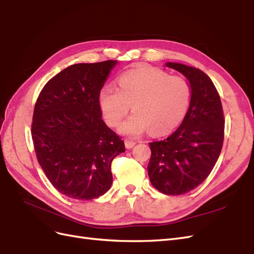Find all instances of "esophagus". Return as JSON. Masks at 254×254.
Returning a JSON list of instances; mask_svg holds the SVG:
<instances>
[{
    "label": "esophagus",
    "mask_w": 254,
    "mask_h": 254,
    "mask_svg": "<svg viewBox=\"0 0 254 254\" xmlns=\"http://www.w3.org/2000/svg\"><path fill=\"white\" fill-rule=\"evenodd\" d=\"M125 144H126V148L127 149H132L134 146H135V144H136V142H134L133 140H126L125 141Z\"/></svg>",
    "instance_id": "obj_1"
}]
</instances>
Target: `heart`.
I'll return each mask as SVG.
<instances>
[{
    "label": "heart",
    "instance_id": "heart-1",
    "mask_svg": "<svg viewBox=\"0 0 254 254\" xmlns=\"http://www.w3.org/2000/svg\"><path fill=\"white\" fill-rule=\"evenodd\" d=\"M190 102V88L184 78L154 68L127 71L119 77L118 89L105 85L99 93L101 112L110 127L119 126L131 105L134 113L119 132L132 137L149 128L153 134L172 131L184 119Z\"/></svg>",
    "mask_w": 254,
    "mask_h": 254
}]
</instances>
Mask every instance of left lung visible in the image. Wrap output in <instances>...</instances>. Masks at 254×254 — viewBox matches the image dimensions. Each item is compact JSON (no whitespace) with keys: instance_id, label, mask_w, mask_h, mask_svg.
<instances>
[{"instance_id":"8db88e82","label":"left lung","mask_w":254,"mask_h":254,"mask_svg":"<svg viewBox=\"0 0 254 254\" xmlns=\"http://www.w3.org/2000/svg\"><path fill=\"white\" fill-rule=\"evenodd\" d=\"M166 67L186 77L190 102L175 133L149 143L148 176L158 191L178 195L198 187L213 170L223 143L224 118L220 97L203 71L179 63H167Z\"/></svg>"}]
</instances>
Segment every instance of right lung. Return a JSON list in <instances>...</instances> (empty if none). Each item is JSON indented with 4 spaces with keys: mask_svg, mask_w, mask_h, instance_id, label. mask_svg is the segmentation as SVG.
I'll return each instance as SVG.
<instances>
[{
    "mask_svg": "<svg viewBox=\"0 0 254 254\" xmlns=\"http://www.w3.org/2000/svg\"><path fill=\"white\" fill-rule=\"evenodd\" d=\"M117 61L75 64L43 87L35 105L32 138L38 163L57 190L92 200L113 183V159L125 142L102 120L99 93Z\"/></svg>",
    "mask_w": 254,
    "mask_h": 254,
    "instance_id": "right-lung-1",
    "label": "right lung"
}]
</instances>
